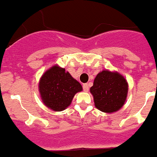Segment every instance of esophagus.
I'll return each mask as SVG.
<instances>
[{"instance_id": "esophagus-1", "label": "esophagus", "mask_w": 157, "mask_h": 157, "mask_svg": "<svg viewBox=\"0 0 157 157\" xmlns=\"http://www.w3.org/2000/svg\"><path fill=\"white\" fill-rule=\"evenodd\" d=\"M83 90L85 91V92L88 91V90H89V86H88V83L84 84V85H83Z\"/></svg>"}]
</instances>
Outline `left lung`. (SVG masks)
Masks as SVG:
<instances>
[{
	"label": "left lung",
	"instance_id": "8db88e82",
	"mask_svg": "<svg viewBox=\"0 0 157 157\" xmlns=\"http://www.w3.org/2000/svg\"><path fill=\"white\" fill-rule=\"evenodd\" d=\"M126 79L117 72L104 70L97 75L90 91L94 105L100 111L112 113L122 108L128 95Z\"/></svg>",
	"mask_w": 157,
	"mask_h": 157
}]
</instances>
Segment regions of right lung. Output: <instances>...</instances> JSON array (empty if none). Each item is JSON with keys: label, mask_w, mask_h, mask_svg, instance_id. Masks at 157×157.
I'll use <instances>...</instances> for the list:
<instances>
[{"label": "right lung", "mask_w": 157, "mask_h": 157, "mask_svg": "<svg viewBox=\"0 0 157 157\" xmlns=\"http://www.w3.org/2000/svg\"><path fill=\"white\" fill-rule=\"evenodd\" d=\"M39 90L45 105L61 111L70 105L74 95L82 91V87L65 69L55 66L43 74Z\"/></svg>", "instance_id": "obj_1"}]
</instances>
